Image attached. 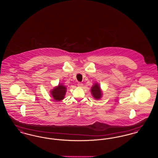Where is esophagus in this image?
I'll return each mask as SVG.
<instances>
[{
    "mask_svg": "<svg viewBox=\"0 0 158 158\" xmlns=\"http://www.w3.org/2000/svg\"><path fill=\"white\" fill-rule=\"evenodd\" d=\"M77 86H79V87H82L83 86V84L82 83L79 82L77 83Z\"/></svg>",
    "mask_w": 158,
    "mask_h": 158,
    "instance_id": "34e87169",
    "label": "esophagus"
}]
</instances>
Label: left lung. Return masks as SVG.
Here are the masks:
<instances>
[{"mask_svg": "<svg viewBox=\"0 0 158 158\" xmlns=\"http://www.w3.org/2000/svg\"><path fill=\"white\" fill-rule=\"evenodd\" d=\"M91 93L93 95V97L95 98L96 99H99V98L101 97L102 93H101V90L100 89L99 86L98 85L97 83L95 84L91 88Z\"/></svg>", "mask_w": 158, "mask_h": 158, "instance_id": "obj_1", "label": "left lung"}]
</instances>
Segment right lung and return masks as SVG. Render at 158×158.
Instances as JSON below:
<instances>
[{
	"label": "right lung",
	"mask_w": 158,
	"mask_h": 158,
	"mask_svg": "<svg viewBox=\"0 0 158 158\" xmlns=\"http://www.w3.org/2000/svg\"><path fill=\"white\" fill-rule=\"evenodd\" d=\"M66 88L62 85H59L52 91V95L56 101L62 100L66 94Z\"/></svg>",
	"instance_id": "obj_1"
}]
</instances>
